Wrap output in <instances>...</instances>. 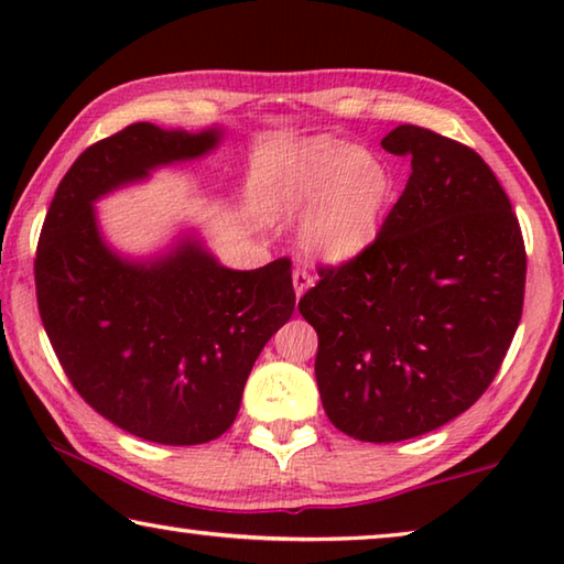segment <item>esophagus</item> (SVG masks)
<instances>
[{
  "label": "esophagus",
  "instance_id": "34e87169",
  "mask_svg": "<svg viewBox=\"0 0 564 564\" xmlns=\"http://www.w3.org/2000/svg\"><path fill=\"white\" fill-rule=\"evenodd\" d=\"M311 285H313V275L308 271H305V269L293 271V289H295V295H299V299L311 289Z\"/></svg>",
  "mask_w": 564,
  "mask_h": 564
}]
</instances>
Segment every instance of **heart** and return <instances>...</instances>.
Returning <instances> with one entry per match:
<instances>
[{
    "mask_svg": "<svg viewBox=\"0 0 564 564\" xmlns=\"http://www.w3.org/2000/svg\"><path fill=\"white\" fill-rule=\"evenodd\" d=\"M393 194V178L376 154L333 139L295 147L273 169L265 212L301 221V248L311 259L346 263L376 241Z\"/></svg>",
    "mask_w": 564,
    "mask_h": 564,
    "instance_id": "obj_1",
    "label": "heart"
}]
</instances>
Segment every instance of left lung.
<instances>
[{"label": "left lung", "mask_w": 564, "mask_h": 564, "mask_svg": "<svg viewBox=\"0 0 564 564\" xmlns=\"http://www.w3.org/2000/svg\"><path fill=\"white\" fill-rule=\"evenodd\" d=\"M410 178L376 241L299 301L318 333L333 425L398 443L465 413L498 376L522 316L528 256L492 169L470 147L403 123L380 141Z\"/></svg>", "instance_id": "8db88e82"}]
</instances>
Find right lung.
Masks as SVG:
<instances>
[{"mask_svg":"<svg viewBox=\"0 0 564 564\" xmlns=\"http://www.w3.org/2000/svg\"><path fill=\"white\" fill-rule=\"evenodd\" d=\"M218 139L141 121L97 141L66 171L36 246V303L66 378L99 415L161 445L208 443L234 425L256 358L293 313L291 261L231 271L196 238L156 261L121 259L94 202Z\"/></svg>","mask_w":564,"mask_h":564,"instance_id":"obj_1","label":"right lung"}]
</instances>
